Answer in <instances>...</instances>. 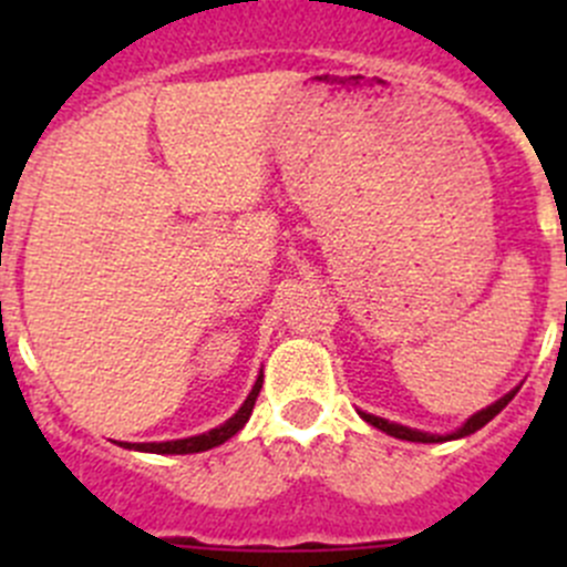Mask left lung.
Returning a JSON list of instances; mask_svg holds the SVG:
<instances>
[{"instance_id":"left-lung-1","label":"left lung","mask_w":567,"mask_h":567,"mask_svg":"<svg viewBox=\"0 0 567 567\" xmlns=\"http://www.w3.org/2000/svg\"><path fill=\"white\" fill-rule=\"evenodd\" d=\"M516 392H518V386H516V390H513V392H507L505 398L496 400V403H491L488 409H483V411H477V414L468 416V420L463 422V425L458 427V431H455V433H447V436H439V433H422V431H414V427L398 425V422L381 420V416L364 414V411H359V414H362V420H364V422H370V425L379 427V431H384V433H390V436H394V439H405V442H422V444H436V442H450V439H463V436H468V433L480 431V427H483V425H488V422L494 420V416L499 414V411L505 409V405L511 403L513 398H516Z\"/></svg>"}]
</instances>
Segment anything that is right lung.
<instances>
[{"mask_svg":"<svg viewBox=\"0 0 567 567\" xmlns=\"http://www.w3.org/2000/svg\"><path fill=\"white\" fill-rule=\"evenodd\" d=\"M260 386H262V373L257 375L255 386H251L249 398L244 400L241 409H238L236 414H233L230 420L225 422V425L214 427V431L199 433V436L177 439V442H145V444L120 442V447H125V450H140V453H156V455H188V453H205V450H210V447H219V444H225L227 439H233L238 431H241L244 425H247L251 409H255L257 394H260Z\"/></svg>","mask_w":567,"mask_h":567,"instance_id":"right-lung-1","label":"right lung"}]
</instances>
